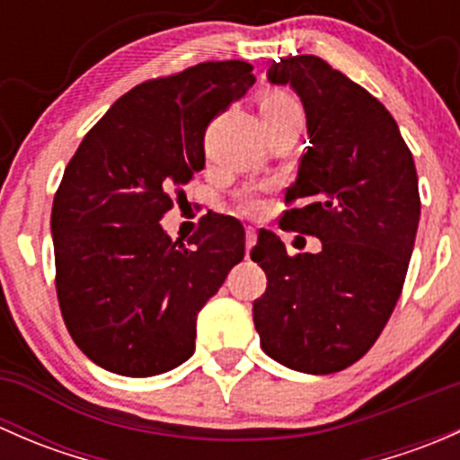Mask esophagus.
Instances as JSON below:
<instances>
[{"label": "esophagus", "instance_id": "34e87169", "mask_svg": "<svg viewBox=\"0 0 460 460\" xmlns=\"http://www.w3.org/2000/svg\"><path fill=\"white\" fill-rule=\"evenodd\" d=\"M256 240H258V231L253 229V226H247V229H244V243H247V252L253 247V244H256Z\"/></svg>", "mask_w": 460, "mask_h": 460}]
</instances>
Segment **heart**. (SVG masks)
Returning <instances> with one entry per match:
<instances>
[{
	"label": "heart",
	"mask_w": 460,
	"mask_h": 460,
	"mask_svg": "<svg viewBox=\"0 0 460 460\" xmlns=\"http://www.w3.org/2000/svg\"><path fill=\"white\" fill-rule=\"evenodd\" d=\"M258 109H260V118H264V115H276V113H282V111L298 109V102H296L289 93L271 88V91H267L260 95ZM258 207H260V202L256 200V198H244L243 200L244 211L253 213V211H258Z\"/></svg>",
	"instance_id": "obj_1"
}]
</instances>
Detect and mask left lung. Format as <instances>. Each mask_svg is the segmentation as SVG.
<instances>
[{"label":"left lung","instance_id":"1","mask_svg":"<svg viewBox=\"0 0 460 460\" xmlns=\"http://www.w3.org/2000/svg\"><path fill=\"white\" fill-rule=\"evenodd\" d=\"M267 75L294 86L309 131L280 226L316 235L323 249L289 256L260 231L252 260L267 289L253 323L273 360L333 374L372 349L396 307L419 229V175L392 113L324 59L296 55Z\"/></svg>","mask_w":460,"mask_h":460}]
</instances>
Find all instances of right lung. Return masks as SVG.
<instances>
[{
	"mask_svg": "<svg viewBox=\"0 0 460 460\" xmlns=\"http://www.w3.org/2000/svg\"><path fill=\"white\" fill-rule=\"evenodd\" d=\"M240 59L202 62L119 97L64 169L50 213L55 289L68 333L100 367L146 378L191 358L196 318L244 258L217 216L187 240L160 226L204 169V133L256 82Z\"/></svg>",
	"mask_w": 460,
	"mask_h": 460,
	"instance_id": "add662e5",
	"label": "right lung"
}]
</instances>
